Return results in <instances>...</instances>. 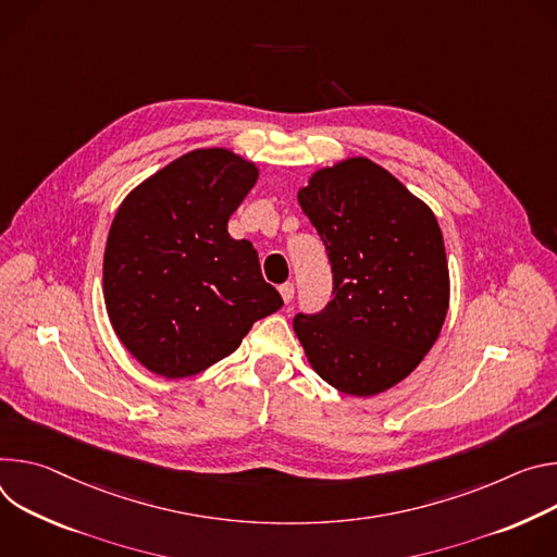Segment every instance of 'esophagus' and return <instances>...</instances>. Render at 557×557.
<instances>
[{"mask_svg":"<svg viewBox=\"0 0 557 557\" xmlns=\"http://www.w3.org/2000/svg\"><path fill=\"white\" fill-rule=\"evenodd\" d=\"M278 292H281V296H283V300L285 302H292V298H294V283H283V285H278Z\"/></svg>","mask_w":557,"mask_h":557,"instance_id":"obj_1","label":"esophagus"}]
</instances>
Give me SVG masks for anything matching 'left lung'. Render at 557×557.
I'll return each instance as SVG.
<instances>
[{
    "label": "left lung",
    "instance_id": "8db88e82",
    "mask_svg": "<svg viewBox=\"0 0 557 557\" xmlns=\"http://www.w3.org/2000/svg\"><path fill=\"white\" fill-rule=\"evenodd\" d=\"M298 203L332 265L334 298L296 314L294 332L314 372L349 396H374L420 364L449 310L441 225L379 163L345 159L312 174Z\"/></svg>",
    "mask_w": 557,
    "mask_h": 557
}]
</instances>
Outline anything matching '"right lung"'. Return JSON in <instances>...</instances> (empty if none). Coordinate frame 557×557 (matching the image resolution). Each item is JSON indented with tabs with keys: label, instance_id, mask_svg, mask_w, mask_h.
<instances>
[{
	"label": "right lung",
	"instance_id": "obj_1",
	"mask_svg": "<svg viewBox=\"0 0 557 557\" xmlns=\"http://www.w3.org/2000/svg\"><path fill=\"white\" fill-rule=\"evenodd\" d=\"M257 178L252 161L203 148L154 172L119 206L103 255L106 310L152 374L195 376L281 310L252 243L227 232Z\"/></svg>",
	"mask_w": 557,
	"mask_h": 557
}]
</instances>
